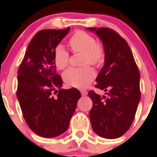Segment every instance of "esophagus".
I'll return each instance as SVG.
<instances>
[{
	"instance_id": "34e87169",
	"label": "esophagus",
	"mask_w": 157,
	"mask_h": 157,
	"mask_svg": "<svg viewBox=\"0 0 157 157\" xmlns=\"http://www.w3.org/2000/svg\"><path fill=\"white\" fill-rule=\"evenodd\" d=\"M80 92H81V93H82V96H85V95L87 94V91H86V90H80Z\"/></svg>"
}]
</instances>
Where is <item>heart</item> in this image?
Listing matches in <instances>:
<instances>
[{
	"label": "heart",
	"mask_w": 157,
	"mask_h": 157,
	"mask_svg": "<svg viewBox=\"0 0 157 157\" xmlns=\"http://www.w3.org/2000/svg\"><path fill=\"white\" fill-rule=\"evenodd\" d=\"M69 46L74 53L82 54V65L90 64L98 65L105 57L103 45L96 42L94 37L83 30H78L71 36L68 41ZM54 64L59 70H63L69 63V53L62 45H57L54 50ZM96 77L94 70L90 66L82 67H71L63 74V79L66 84L75 88H85L93 82Z\"/></svg>",
	"instance_id": "b5f03b06"
}]
</instances>
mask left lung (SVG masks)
<instances>
[{
	"instance_id": "left-lung-1",
	"label": "left lung",
	"mask_w": 157,
	"mask_h": 157,
	"mask_svg": "<svg viewBox=\"0 0 157 157\" xmlns=\"http://www.w3.org/2000/svg\"><path fill=\"white\" fill-rule=\"evenodd\" d=\"M95 31L105 50V64L96 77V88L107 96L89 92L93 101L90 118L93 131L106 139L123 136L134 121L141 98L140 73L126 40L109 28Z\"/></svg>"
}]
</instances>
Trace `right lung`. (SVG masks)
I'll use <instances>...</instances> for the list:
<instances>
[{"label": "right lung", "instance_id": "add662e5", "mask_svg": "<svg viewBox=\"0 0 157 157\" xmlns=\"http://www.w3.org/2000/svg\"><path fill=\"white\" fill-rule=\"evenodd\" d=\"M69 30L39 31L18 67L17 98L25 122L41 137L63 134L81 97L77 89H61L63 81L54 64V50Z\"/></svg>", "mask_w": 157, "mask_h": 157}]
</instances>
